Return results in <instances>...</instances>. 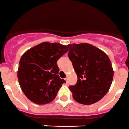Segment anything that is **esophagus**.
<instances>
[{"label":"esophagus","mask_w":129,"mask_h":129,"mask_svg":"<svg viewBox=\"0 0 129 129\" xmlns=\"http://www.w3.org/2000/svg\"><path fill=\"white\" fill-rule=\"evenodd\" d=\"M64 80H65V81H66V83H68V78H65Z\"/></svg>","instance_id":"obj_1"}]
</instances>
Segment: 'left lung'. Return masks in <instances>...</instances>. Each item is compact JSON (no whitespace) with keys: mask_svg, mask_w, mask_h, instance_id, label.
<instances>
[{"mask_svg":"<svg viewBox=\"0 0 129 129\" xmlns=\"http://www.w3.org/2000/svg\"><path fill=\"white\" fill-rule=\"evenodd\" d=\"M68 57L78 80L70 86L74 100L83 105H91L107 94L112 85L113 70L108 56L103 51L88 43L68 44Z\"/></svg>","mask_w":129,"mask_h":129,"instance_id":"1","label":"left lung"}]
</instances>
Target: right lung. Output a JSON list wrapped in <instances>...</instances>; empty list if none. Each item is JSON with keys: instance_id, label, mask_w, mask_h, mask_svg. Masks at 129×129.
<instances>
[{"instance_id": "1", "label": "right lung", "mask_w": 129, "mask_h": 129, "mask_svg": "<svg viewBox=\"0 0 129 129\" xmlns=\"http://www.w3.org/2000/svg\"><path fill=\"white\" fill-rule=\"evenodd\" d=\"M68 51L67 46L44 42L27 51L19 61L17 78L22 91L33 102L44 105L53 101L62 85L58 59Z\"/></svg>"}]
</instances>
